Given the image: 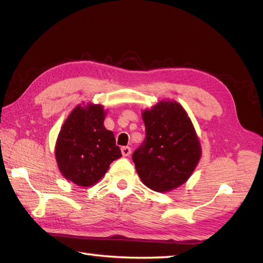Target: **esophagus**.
Returning a JSON list of instances; mask_svg holds the SVG:
<instances>
[{
  "label": "esophagus",
  "instance_id": "1",
  "mask_svg": "<svg viewBox=\"0 0 263 263\" xmlns=\"http://www.w3.org/2000/svg\"><path fill=\"white\" fill-rule=\"evenodd\" d=\"M121 151H122L123 156H130V154H131V148L130 147H127V146L122 147Z\"/></svg>",
  "mask_w": 263,
  "mask_h": 263
}]
</instances>
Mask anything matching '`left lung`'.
I'll return each mask as SVG.
<instances>
[{
	"mask_svg": "<svg viewBox=\"0 0 263 263\" xmlns=\"http://www.w3.org/2000/svg\"><path fill=\"white\" fill-rule=\"evenodd\" d=\"M146 139L133 153L136 170L145 186L167 193L192 176L202 147L192 121L177 101H158L142 111Z\"/></svg>",
	"mask_w": 263,
	"mask_h": 263,
	"instance_id": "obj_1",
	"label": "left lung"
}]
</instances>
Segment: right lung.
<instances>
[{"instance_id": "obj_1", "label": "right lung", "mask_w": 263, "mask_h": 263, "mask_svg": "<svg viewBox=\"0 0 263 263\" xmlns=\"http://www.w3.org/2000/svg\"><path fill=\"white\" fill-rule=\"evenodd\" d=\"M104 106L77 105L61 126L54 154L59 171L80 187L93 186L122 156L114 133L104 125Z\"/></svg>"}]
</instances>
